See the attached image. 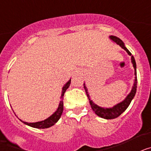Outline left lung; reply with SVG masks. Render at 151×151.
Instances as JSON below:
<instances>
[{
    "label": "left lung",
    "instance_id": "8db88e82",
    "mask_svg": "<svg viewBox=\"0 0 151 151\" xmlns=\"http://www.w3.org/2000/svg\"><path fill=\"white\" fill-rule=\"evenodd\" d=\"M110 39L111 40V41H113L114 43L116 44V45H119L122 49H124L125 51L127 52L128 54H129V56H132V54L130 53V51L126 48V47L125 46V44L123 43V41H122L120 38H119L118 37H116V36L111 35L110 36ZM131 60H132V63L133 64V67H134V80L133 86L132 88V90H131L130 93L126 96V97H125V99L122 101H121L120 103H119V104H116L115 106H113V107H101V106H98V105H97L96 104H94V103L91 101V99L90 95H89L87 87L85 86V84L84 83V88H85V91H86L87 97H88L89 102H90L91 109L93 110V111L95 113V114H97L98 116L101 117V118L106 119H113L117 118V117L119 116L127 109L128 106L130 104L131 101H132V99L134 98V95H135L136 94V90H137V71H136L135 60H134L133 56L131 57Z\"/></svg>",
    "mask_w": 151,
    "mask_h": 151
}]
</instances>
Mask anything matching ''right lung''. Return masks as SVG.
Wrapping results in <instances>:
<instances>
[{
  "mask_svg": "<svg viewBox=\"0 0 151 151\" xmlns=\"http://www.w3.org/2000/svg\"><path fill=\"white\" fill-rule=\"evenodd\" d=\"M70 83H71V78L65 84L63 87L62 88V93H61L60 96V101L59 106L57 107V110L54 112L53 114H52L50 116H49L48 118H47L46 119L42 121H40V122H24V121L21 120L19 119V120L21 122H23L24 124L29 125V126H31V127L35 128V129H47V128L51 127L52 125H54L56 122H57V121L59 120L60 118L61 115H62L63 111V96L64 93L66 92V89L69 87L70 85ZM16 115V114H15Z\"/></svg>",
  "mask_w": 151,
  "mask_h": 151,
  "instance_id": "1",
  "label": "right lung"
}]
</instances>
